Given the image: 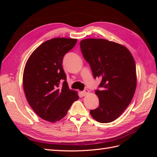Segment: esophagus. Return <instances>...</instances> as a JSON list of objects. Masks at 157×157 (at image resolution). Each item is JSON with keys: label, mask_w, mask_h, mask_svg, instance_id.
Masks as SVG:
<instances>
[{"label": "esophagus", "mask_w": 157, "mask_h": 157, "mask_svg": "<svg viewBox=\"0 0 157 157\" xmlns=\"http://www.w3.org/2000/svg\"><path fill=\"white\" fill-rule=\"evenodd\" d=\"M89 92H90V91L88 90H87V89H85L84 91H82V92H81V95L82 96H86V95L88 94H89Z\"/></svg>", "instance_id": "34e87169"}]
</instances>
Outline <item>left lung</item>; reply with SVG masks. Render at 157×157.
<instances>
[{"mask_svg":"<svg viewBox=\"0 0 157 157\" xmlns=\"http://www.w3.org/2000/svg\"><path fill=\"white\" fill-rule=\"evenodd\" d=\"M82 54L101 83L95 92L99 98L98 108L90 115L101 123L113 122L129 105L136 84L134 58L125 46L103 39H87L80 42Z\"/></svg>","mask_w":157,"mask_h":157,"instance_id":"obj_1","label":"left lung"}]
</instances>
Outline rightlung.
I'll list each match as a JSON object with an SVG mask.
<instances>
[{
    "label": "right lung",
    "instance_id": "1",
    "mask_svg": "<svg viewBox=\"0 0 157 157\" xmlns=\"http://www.w3.org/2000/svg\"><path fill=\"white\" fill-rule=\"evenodd\" d=\"M77 42L76 39L55 38L43 42L27 59L23 75L27 100L38 116L50 122L63 118L78 99L70 90L62 63L66 53Z\"/></svg>",
    "mask_w": 157,
    "mask_h": 157
}]
</instances>
